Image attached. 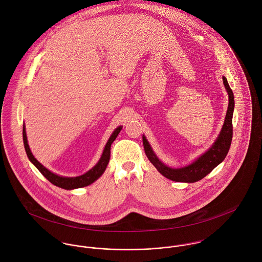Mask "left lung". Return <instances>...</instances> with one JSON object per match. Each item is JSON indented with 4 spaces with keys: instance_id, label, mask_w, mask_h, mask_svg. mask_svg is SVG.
<instances>
[{
    "instance_id": "8db88e82",
    "label": "left lung",
    "mask_w": 262,
    "mask_h": 262,
    "mask_svg": "<svg viewBox=\"0 0 262 262\" xmlns=\"http://www.w3.org/2000/svg\"><path fill=\"white\" fill-rule=\"evenodd\" d=\"M223 82L225 88L229 95V105L225 118L224 125L221 130L219 137L213 146L206 153L201 155L194 162L183 168H170L164 165L159 159L155 156L150 147L149 143L146 138L143 136V146L145 153L150 160V162L156 167V169L166 179L171 180L178 183H195L204 179L209 174L219 163H221L226 157L233 136V125L232 117L234 111V96L227 78L223 76Z\"/></svg>"
}]
</instances>
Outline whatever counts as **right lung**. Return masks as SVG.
Returning <instances> with one entry per match:
<instances>
[{
    "label": "right lung",
    "mask_w": 262,
    "mask_h": 262,
    "mask_svg": "<svg viewBox=\"0 0 262 262\" xmlns=\"http://www.w3.org/2000/svg\"><path fill=\"white\" fill-rule=\"evenodd\" d=\"M122 127H118L109 139V141L107 142L105 149L103 152V155L100 159V161L88 172H85L84 174L80 176V177H75V178H63V177H59L57 174L52 173L51 171H49L47 168H45L40 162H38L37 159L33 156V154L31 153V150L29 148L28 142H27V136H26V131H25V126H23V141H24V147L26 150L27 156L30 159V161L36 166L38 170L54 186L56 187H61L64 189H73V188H78V187H86L91 184H93L96 180H98L103 172L105 171L109 160H110V156H111V144L114 142V140L117 138L119 132L121 131Z\"/></svg>",
    "instance_id": "add662e5"
}]
</instances>
